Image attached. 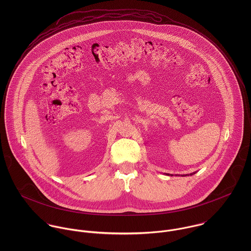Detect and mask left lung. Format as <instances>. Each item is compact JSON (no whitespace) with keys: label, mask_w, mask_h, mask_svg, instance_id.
I'll return each instance as SVG.
<instances>
[{"label":"left lung","mask_w":251,"mask_h":251,"mask_svg":"<svg viewBox=\"0 0 251 251\" xmlns=\"http://www.w3.org/2000/svg\"><path fill=\"white\" fill-rule=\"evenodd\" d=\"M195 173H196V172H193V173H191V174H189V175L191 176V175H193V174H195ZM166 175H168V176H173V175H170V174H166ZM189 175H188V176H189ZM181 176L184 177V176H186V175H181Z\"/></svg>","instance_id":"left-lung-1"}]
</instances>
